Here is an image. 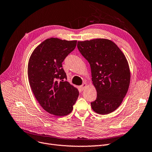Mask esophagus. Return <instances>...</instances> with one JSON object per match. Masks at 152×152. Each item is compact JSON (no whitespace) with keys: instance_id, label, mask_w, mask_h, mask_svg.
Returning a JSON list of instances; mask_svg holds the SVG:
<instances>
[{"instance_id":"1","label":"esophagus","mask_w":152,"mask_h":152,"mask_svg":"<svg viewBox=\"0 0 152 152\" xmlns=\"http://www.w3.org/2000/svg\"><path fill=\"white\" fill-rule=\"evenodd\" d=\"M87 84L86 83H84L83 84H82V86H80V89L81 90H82V91H83L84 89H85V88H86V87H87Z\"/></svg>"}]
</instances>
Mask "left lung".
<instances>
[{
	"label": "left lung",
	"mask_w": 152,
	"mask_h": 152,
	"mask_svg": "<svg viewBox=\"0 0 152 152\" xmlns=\"http://www.w3.org/2000/svg\"><path fill=\"white\" fill-rule=\"evenodd\" d=\"M77 48L90 64L92 81L97 91L96 99L91 103L92 109L100 115L112 113L122 103L130 84L126 56L108 39L79 41Z\"/></svg>",
	"instance_id": "obj_1"
}]
</instances>
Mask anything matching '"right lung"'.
Masks as SVG:
<instances>
[{"mask_svg": "<svg viewBox=\"0 0 152 152\" xmlns=\"http://www.w3.org/2000/svg\"><path fill=\"white\" fill-rule=\"evenodd\" d=\"M76 45L77 40L48 39L34 49L29 59L28 77L32 92L44 110L54 115L70 113L79 94L66 80L62 68V62Z\"/></svg>", "mask_w": 152, "mask_h": 152, "instance_id": "obj_1", "label": "right lung"}]
</instances>
